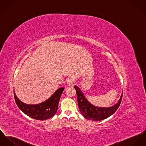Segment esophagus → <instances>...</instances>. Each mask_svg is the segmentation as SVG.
Here are the masks:
<instances>
[{
    "label": "esophagus",
    "instance_id": "obj_1",
    "mask_svg": "<svg viewBox=\"0 0 146 146\" xmlns=\"http://www.w3.org/2000/svg\"><path fill=\"white\" fill-rule=\"evenodd\" d=\"M67 84L68 85V86L69 87H73L74 86V81L72 80V79H68L67 81Z\"/></svg>",
    "mask_w": 146,
    "mask_h": 146
}]
</instances>
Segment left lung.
<instances>
[{
	"label": "left lung",
	"mask_w": 146,
	"mask_h": 146,
	"mask_svg": "<svg viewBox=\"0 0 146 146\" xmlns=\"http://www.w3.org/2000/svg\"><path fill=\"white\" fill-rule=\"evenodd\" d=\"M74 88L77 95L79 110L83 116L88 120L99 121L110 117L117 110L122 98V93L119 101L114 106L107 108L96 107L86 99L83 92L77 86H74Z\"/></svg>",
	"instance_id": "obj_1"
}]
</instances>
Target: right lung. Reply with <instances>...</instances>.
Masks as SVG:
<instances>
[{
    "label": "right lung",
    "instance_id": "obj_1",
    "mask_svg": "<svg viewBox=\"0 0 146 146\" xmlns=\"http://www.w3.org/2000/svg\"><path fill=\"white\" fill-rule=\"evenodd\" d=\"M64 90V87L58 89L49 98L37 104H28L23 103L17 97L14 90V95L18 107L23 112L35 119L45 120L52 117L56 114L60 96Z\"/></svg>",
    "mask_w": 146,
    "mask_h": 146
}]
</instances>
